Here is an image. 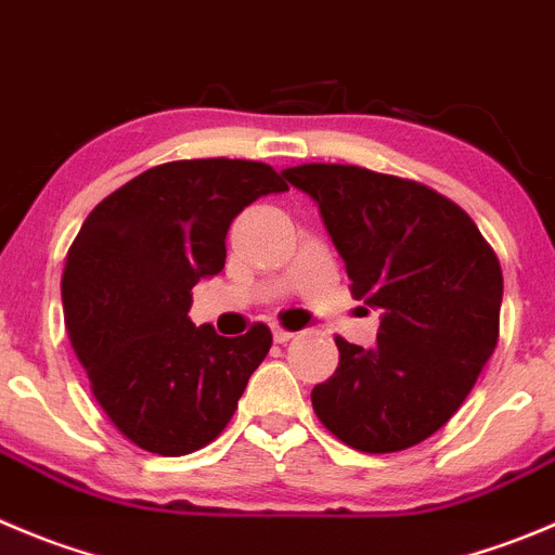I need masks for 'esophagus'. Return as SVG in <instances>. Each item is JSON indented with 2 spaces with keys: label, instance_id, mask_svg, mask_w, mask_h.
Wrapping results in <instances>:
<instances>
[{
  "label": "esophagus",
  "instance_id": "1",
  "mask_svg": "<svg viewBox=\"0 0 555 555\" xmlns=\"http://www.w3.org/2000/svg\"><path fill=\"white\" fill-rule=\"evenodd\" d=\"M272 337H274V343H288L294 337V332L292 330H283V326L274 324L272 326Z\"/></svg>",
  "mask_w": 555,
  "mask_h": 555
}]
</instances>
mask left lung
I'll use <instances>...</instances> for the list:
<instances>
[{
  "instance_id": "1",
  "label": "left lung",
  "mask_w": 555,
  "mask_h": 555,
  "mask_svg": "<svg viewBox=\"0 0 555 555\" xmlns=\"http://www.w3.org/2000/svg\"><path fill=\"white\" fill-rule=\"evenodd\" d=\"M319 204L353 299L378 310L376 346L335 337L340 362L315 384V416L360 452H398L450 422L499 340L504 278L457 204L360 166L286 168Z\"/></svg>"
}]
</instances>
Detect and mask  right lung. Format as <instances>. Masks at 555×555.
Returning <instances> with one entry per match:
<instances>
[{"label": "right lung", "instance_id": "1", "mask_svg": "<svg viewBox=\"0 0 555 555\" xmlns=\"http://www.w3.org/2000/svg\"><path fill=\"white\" fill-rule=\"evenodd\" d=\"M283 190L263 163H163L103 198L73 240L67 335L98 403L141 450L177 457L218 439L269 353V326L220 337L188 310L195 283L223 269L231 220Z\"/></svg>", "mask_w": 555, "mask_h": 555}]
</instances>
